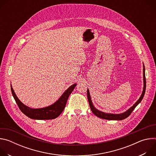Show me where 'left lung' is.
<instances>
[{
    "instance_id": "left-lung-1",
    "label": "left lung",
    "mask_w": 156,
    "mask_h": 156,
    "mask_svg": "<svg viewBox=\"0 0 156 156\" xmlns=\"http://www.w3.org/2000/svg\"><path fill=\"white\" fill-rule=\"evenodd\" d=\"M143 80H144V87H143V91L142 93V94L140 97V98L138 100V101L133 105L130 108H129V110H128L127 111H126L125 112L121 114H105L104 112H101V111H99L98 110H97L96 108H95V107H94V105H93L91 99V97H90V92H89V90H87V99H88V102H89V104H90L91 110L92 111V112L97 117H98L99 118L101 119H105V120H123L126 118H127L131 114V112L135 108V107L139 104V103L141 102V101H142L144 94H145V91H146V76H145V69H144V66H143Z\"/></svg>"
}]
</instances>
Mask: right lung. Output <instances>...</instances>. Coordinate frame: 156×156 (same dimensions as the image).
<instances>
[{
    "instance_id": "obj_1",
    "label": "right lung",
    "mask_w": 156,
    "mask_h": 156,
    "mask_svg": "<svg viewBox=\"0 0 156 156\" xmlns=\"http://www.w3.org/2000/svg\"><path fill=\"white\" fill-rule=\"evenodd\" d=\"M76 84H74L69 87L67 90L62 94L59 99L54 104L42 108H31L22 103L16 97L13 88L11 87L12 95L20 110L25 115L32 119L36 120H51L58 117L63 112L67 102L70 94L73 91Z\"/></svg>"
}]
</instances>
